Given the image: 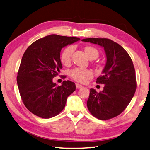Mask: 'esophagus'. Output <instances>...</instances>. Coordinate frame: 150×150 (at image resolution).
Here are the masks:
<instances>
[{
	"instance_id": "1",
	"label": "esophagus",
	"mask_w": 150,
	"mask_h": 150,
	"mask_svg": "<svg viewBox=\"0 0 150 150\" xmlns=\"http://www.w3.org/2000/svg\"><path fill=\"white\" fill-rule=\"evenodd\" d=\"M82 87H83V86H82V85L79 84H76V88H77V89L81 88H82Z\"/></svg>"
}]
</instances>
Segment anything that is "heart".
<instances>
[{"label": "heart", "instance_id": "1", "mask_svg": "<svg viewBox=\"0 0 150 150\" xmlns=\"http://www.w3.org/2000/svg\"><path fill=\"white\" fill-rule=\"evenodd\" d=\"M73 51H74V47L72 46L67 47L66 48L63 50L61 56H60V60H61V62L64 65L68 66L70 64L71 62V57ZM84 52L89 59L91 57L97 58L98 56V50L93 47H85ZM70 75L76 81L81 82V83H84L88 79L93 77V73L90 69L76 68L71 70L70 72Z\"/></svg>", "mask_w": 150, "mask_h": 150}]
</instances>
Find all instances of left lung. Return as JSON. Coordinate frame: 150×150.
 <instances>
[{
  "instance_id": "8db88e82",
  "label": "left lung",
  "mask_w": 150,
  "mask_h": 150,
  "mask_svg": "<svg viewBox=\"0 0 150 150\" xmlns=\"http://www.w3.org/2000/svg\"><path fill=\"white\" fill-rule=\"evenodd\" d=\"M82 41L103 47L106 56L103 75L96 81L104 84V89L98 93L90 89L88 108L98 119H112L126 109L135 93L136 76L132 60L122 46L110 39L88 38Z\"/></svg>"
}]
</instances>
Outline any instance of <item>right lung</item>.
Returning <instances> with one entry per match:
<instances>
[{
	"label": "right lung",
	"mask_w": 150,
	"mask_h": 150,
	"mask_svg": "<svg viewBox=\"0 0 150 150\" xmlns=\"http://www.w3.org/2000/svg\"><path fill=\"white\" fill-rule=\"evenodd\" d=\"M80 40L78 37L50 35L35 41L22 56L17 77L21 97L27 109L44 119L56 116L75 91L74 82H53L62 68L60 51Z\"/></svg>",
	"instance_id": "obj_1"
}]
</instances>
